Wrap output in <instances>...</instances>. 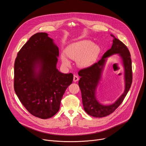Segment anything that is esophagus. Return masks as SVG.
<instances>
[{"mask_svg": "<svg viewBox=\"0 0 146 146\" xmlns=\"http://www.w3.org/2000/svg\"><path fill=\"white\" fill-rule=\"evenodd\" d=\"M79 80V77L77 76V75H74V77H73V81L74 82H77V81H78Z\"/></svg>", "mask_w": 146, "mask_h": 146, "instance_id": "esophagus-1", "label": "esophagus"}]
</instances>
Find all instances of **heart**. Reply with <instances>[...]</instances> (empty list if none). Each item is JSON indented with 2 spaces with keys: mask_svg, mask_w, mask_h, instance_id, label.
Instances as JSON below:
<instances>
[{
  "mask_svg": "<svg viewBox=\"0 0 146 146\" xmlns=\"http://www.w3.org/2000/svg\"><path fill=\"white\" fill-rule=\"evenodd\" d=\"M65 52L70 58L78 59L77 63L80 66L87 67L96 60L100 52V48L90 40H82L69 45ZM61 60L64 65L70 66V62L64 53L61 54Z\"/></svg>",
  "mask_w": 146,
  "mask_h": 146,
  "instance_id": "obj_1",
  "label": "heart"
}]
</instances>
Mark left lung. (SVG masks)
<instances>
[{
    "mask_svg": "<svg viewBox=\"0 0 146 146\" xmlns=\"http://www.w3.org/2000/svg\"><path fill=\"white\" fill-rule=\"evenodd\" d=\"M113 45L110 49L103 54L101 59L92 65L81 69L78 74L81 77L78 86L81 90L82 105L87 114L94 117H103L113 113L123 102L128 92L132 82V69L131 54L127 47L113 35ZM115 53H118L123 59L125 69L126 89L123 94L113 105L105 106L96 100L95 91L100 79L102 68L106 58Z\"/></svg>",
    "mask_w": 146,
    "mask_h": 146,
    "instance_id": "8db88e82",
    "label": "left lung"
}]
</instances>
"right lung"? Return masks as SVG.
I'll return each mask as SVG.
<instances>
[{
  "instance_id": "1",
  "label": "right lung",
  "mask_w": 146,
  "mask_h": 146,
  "mask_svg": "<svg viewBox=\"0 0 146 146\" xmlns=\"http://www.w3.org/2000/svg\"><path fill=\"white\" fill-rule=\"evenodd\" d=\"M58 56L52 39L40 32L30 37L15 60L14 91L25 109L41 119L58 111L62 96L73 80L72 73H62L56 69Z\"/></svg>"
}]
</instances>
